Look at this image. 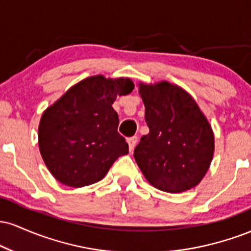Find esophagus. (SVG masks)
<instances>
[{"label":"esophagus","mask_w":251,"mask_h":251,"mask_svg":"<svg viewBox=\"0 0 251 251\" xmlns=\"http://www.w3.org/2000/svg\"><path fill=\"white\" fill-rule=\"evenodd\" d=\"M127 143H128V148H129V151H133V149L135 148V145H137V143H138V137H131V138H128L127 139Z\"/></svg>","instance_id":"34e87169"}]
</instances>
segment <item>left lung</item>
Listing matches in <instances>:
<instances>
[{
  "mask_svg": "<svg viewBox=\"0 0 251 251\" xmlns=\"http://www.w3.org/2000/svg\"><path fill=\"white\" fill-rule=\"evenodd\" d=\"M149 134L134 149V159L154 188L171 194L195 188L214 155V133L198 105L168 81L139 85Z\"/></svg>",
  "mask_w": 251,
  "mask_h": 251,
  "instance_id": "1",
  "label": "left lung"
}]
</instances>
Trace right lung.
<instances>
[{
    "instance_id": "right-lung-1",
    "label": "right lung",
    "mask_w": 251,
    "mask_h": 251,
    "mask_svg": "<svg viewBox=\"0 0 251 251\" xmlns=\"http://www.w3.org/2000/svg\"><path fill=\"white\" fill-rule=\"evenodd\" d=\"M133 88L129 79L91 76L46 109L39 126V146L56 180L72 188L91 185L105 177L120 155L128 153L112 103Z\"/></svg>"
}]
</instances>
